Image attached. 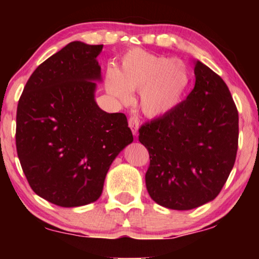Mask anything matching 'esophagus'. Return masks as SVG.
Segmentation results:
<instances>
[{
	"label": "esophagus",
	"mask_w": 259,
	"mask_h": 259,
	"mask_svg": "<svg viewBox=\"0 0 259 259\" xmlns=\"http://www.w3.org/2000/svg\"><path fill=\"white\" fill-rule=\"evenodd\" d=\"M139 119H138V116H130L128 119V125H130V128L132 130V133L134 136H137L138 134V130H139Z\"/></svg>",
	"instance_id": "obj_1"
}]
</instances>
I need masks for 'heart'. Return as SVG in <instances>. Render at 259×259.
I'll use <instances>...</instances> for the list:
<instances>
[{"instance_id": "obj_1", "label": "heart", "mask_w": 259, "mask_h": 259, "mask_svg": "<svg viewBox=\"0 0 259 259\" xmlns=\"http://www.w3.org/2000/svg\"><path fill=\"white\" fill-rule=\"evenodd\" d=\"M189 82L183 62L140 48L127 52L119 69L109 66L105 80L108 93L123 104L132 100V92L140 91V107L148 116L164 115L176 108Z\"/></svg>"}]
</instances>
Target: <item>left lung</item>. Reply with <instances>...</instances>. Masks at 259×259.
I'll use <instances>...</instances> for the list:
<instances>
[{
  "label": "left lung",
  "instance_id": "obj_1",
  "mask_svg": "<svg viewBox=\"0 0 259 259\" xmlns=\"http://www.w3.org/2000/svg\"><path fill=\"white\" fill-rule=\"evenodd\" d=\"M194 75L196 84L185 100L139 128V141L150 154L148 194L172 210L213 200L238 150V111L228 86L200 61L194 63Z\"/></svg>",
  "mask_w": 259,
  "mask_h": 259
}]
</instances>
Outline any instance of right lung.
<instances>
[{
    "label": "right lung",
    "instance_id": "1",
    "mask_svg": "<svg viewBox=\"0 0 259 259\" xmlns=\"http://www.w3.org/2000/svg\"><path fill=\"white\" fill-rule=\"evenodd\" d=\"M102 47L70 42L34 70L17 105L21 167L31 190L58 206L98 200L109 166L133 141L126 115L94 100Z\"/></svg>",
    "mask_w": 259,
    "mask_h": 259
}]
</instances>
